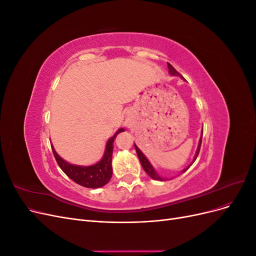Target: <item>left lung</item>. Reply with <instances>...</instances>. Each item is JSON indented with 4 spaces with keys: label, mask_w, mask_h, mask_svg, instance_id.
Wrapping results in <instances>:
<instances>
[{
    "label": "left lung",
    "mask_w": 256,
    "mask_h": 256,
    "mask_svg": "<svg viewBox=\"0 0 256 256\" xmlns=\"http://www.w3.org/2000/svg\"><path fill=\"white\" fill-rule=\"evenodd\" d=\"M168 72H170V74H171V76H180V78H182V76L180 74V72H176V69H175L171 64H168ZM202 136H203V131H202V134H200V141H198V148H196V152L194 157H193V161L191 162V164H190V166H188L187 168L182 170V173H184L186 171H187V170H188V168L193 164V162H194V161H196V159L198 158V152H200V144H202ZM134 148H136V154H138V159H140V162H141V164H142V166H143V168H144V171L147 173V175L150 176V177L152 178V180H168V178L162 177L161 175H159V174L157 173V171H156V170L154 168V166H152V164H150V162L148 161V159L146 158L145 154L141 152V150L138 148V147L136 144H134Z\"/></svg>",
    "instance_id": "obj_1"
}]
</instances>
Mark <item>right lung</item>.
Here are the masks:
<instances>
[{"mask_svg":"<svg viewBox=\"0 0 256 256\" xmlns=\"http://www.w3.org/2000/svg\"><path fill=\"white\" fill-rule=\"evenodd\" d=\"M125 131L124 128L118 129L116 134L110 138L106 142V150L104 152L102 158L100 159L97 164L92 166H76L72 164L69 162L65 161L63 158L58 156V154L54 150L53 145L51 144L52 152L60 168L70 180L78 184L83 186V187L97 189L104 187V184L109 182L112 177V154H113V143L114 138L118 134Z\"/></svg>","mask_w":256,"mask_h":256,"instance_id":"right-lung-1","label":"right lung"}]
</instances>
